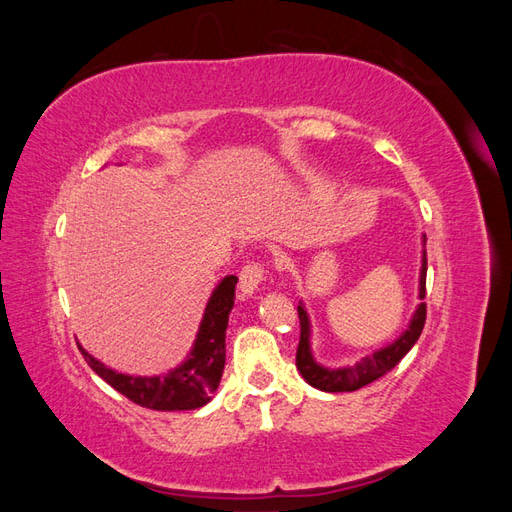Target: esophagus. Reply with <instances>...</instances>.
<instances>
[{"instance_id":"34e87169","label":"esophagus","mask_w":512,"mask_h":512,"mask_svg":"<svg viewBox=\"0 0 512 512\" xmlns=\"http://www.w3.org/2000/svg\"><path fill=\"white\" fill-rule=\"evenodd\" d=\"M265 277H267V267L262 265V262H247L239 273V288L245 294H254Z\"/></svg>"}]
</instances>
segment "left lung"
<instances>
[{
	"mask_svg": "<svg viewBox=\"0 0 512 512\" xmlns=\"http://www.w3.org/2000/svg\"><path fill=\"white\" fill-rule=\"evenodd\" d=\"M425 284H427V256H423V267H421V299H425ZM297 314L301 324L297 367L301 371V376L312 384L314 389L327 391V393H344V391L363 389V386L382 378L384 374H389V371L404 359V356L410 352V348L416 344V339L423 333L425 320H427V303L418 305L408 331L399 339H395L391 346L365 356L363 361L354 363L352 367H339V369L322 367L314 361L312 350H309V320L303 305H297Z\"/></svg>",
	"mask_w": 512,
	"mask_h": 512,
	"instance_id": "1",
	"label": "left lung"
}]
</instances>
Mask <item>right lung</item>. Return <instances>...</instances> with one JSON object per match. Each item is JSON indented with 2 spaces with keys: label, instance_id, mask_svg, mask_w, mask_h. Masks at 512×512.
Segmentation results:
<instances>
[{
  "label": "right lung",
  "instance_id": "add662e5",
  "mask_svg": "<svg viewBox=\"0 0 512 512\" xmlns=\"http://www.w3.org/2000/svg\"><path fill=\"white\" fill-rule=\"evenodd\" d=\"M235 286L237 277L228 275L215 288L207 303L203 322H200L190 359L175 371H170V374L156 378L115 374L113 369L104 367L81 348L87 365L104 382L111 384L117 393L126 395L130 401L143 408L170 412L196 410L205 406L222 380L226 363V327L230 309L235 305Z\"/></svg>",
  "mask_w": 512,
  "mask_h": 512
}]
</instances>
